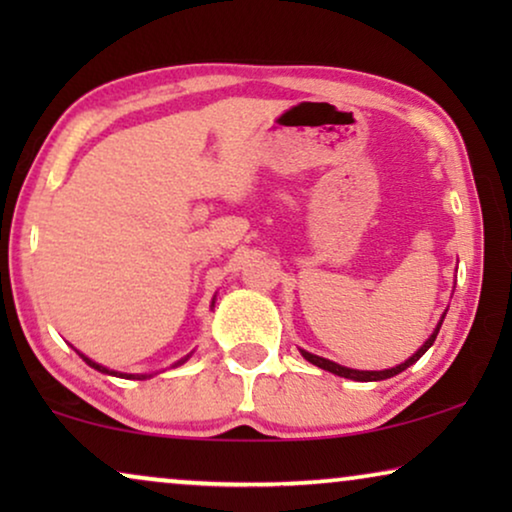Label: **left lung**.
Listing matches in <instances>:
<instances>
[{
	"label": "left lung",
	"instance_id": "left-lung-1",
	"mask_svg": "<svg viewBox=\"0 0 512 512\" xmlns=\"http://www.w3.org/2000/svg\"><path fill=\"white\" fill-rule=\"evenodd\" d=\"M445 314H447V310L443 312V317H440L438 326L433 328V333L429 335V338H426L424 345L419 347L417 352L410 356V359H405L403 363H398L396 368H384V370H356V368L340 366V363H335V361H328V359H324V356H317V354H312V352H305V349H300V354H303V359L310 361L312 366H317V368H321V370H328V373H333V375L347 377V380H354V382H380V380H389V377L403 373L405 368H410L412 363H417L426 352H429V347L433 345V342H436V335H438V331H440V326H443Z\"/></svg>",
	"mask_w": 512,
	"mask_h": 512
}]
</instances>
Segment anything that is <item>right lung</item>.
I'll return each mask as SVG.
<instances>
[{
  "label": "right lung",
  "mask_w": 512,
  "mask_h": 512,
  "mask_svg": "<svg viewBox=\"0 0 512 512\" xmlns=\"http://www.w3.org/2000/svg\"><path fill=\"white\" fill-rule=\"evenodd\" d=\"M212 307H214V300H212ZM76 354H79V356H81V359H83V361H86L90 368L100 370V373H104V375H114V377H123V380H146V377H153V375H132V373H118V370H109L107 366H102V363H95L93 359H88V356H86V354H81V352H79V349H76ZM188 359H191V354H188V356H184V359H181V361H177V363H174V366H181V363H186Z\"/></svg>",
  "instance_id": "right-lung-1"
}]
</instances>
